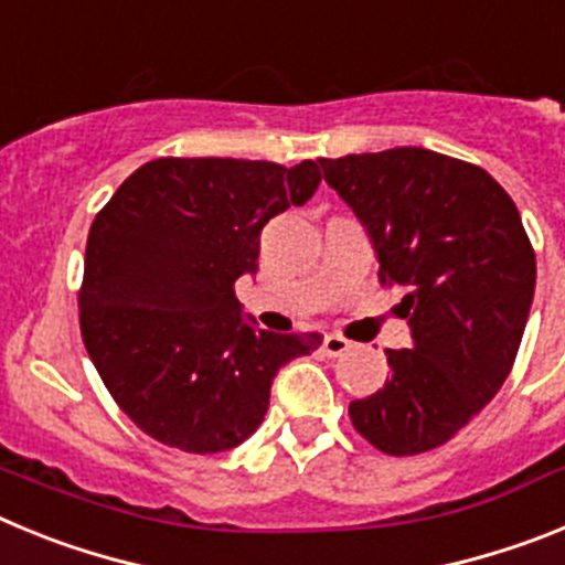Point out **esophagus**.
Wrapping results in <instances>:
<instances>
[{"mask_svg":"<svg viewBox=\"0 0 565 565\" xmlns=\"http://www.w3.org/2000/svg\"><path fill=\"white\" fill-rule=\"evenodd\" d=\"M322 351H326L328 356H342L344 351H351V342H348L342 333H328L326 342H322Z\"/></svg>","mask_w":565,"mask_h":565,"instance_id":"34e87169","label":"esophagus"}]
</instances>
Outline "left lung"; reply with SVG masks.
Instances as JSON below:
<instances>
[{"label": "left lung", "mask_w": 565, "mask_h": 565, "mask_svg": "<svg viewBox=\"0 0 565 565\" xmlns=\"http://www.w3.org/2000/svg\"><path fill=\"white\" fill-rule=\"evenodd\" d=\"M371 239L379 277L407 288L411 348L384 351L391 379L351 402V422L387 456L450 441L492 402L521 348L535 252L521 214L481 167L422 147L319 158Z\"/></svg>", "instance_id": "8db88e82"}]
</instances>
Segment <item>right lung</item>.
<instances>
[{
    "instance_id": "right-lung-1",
    "label": "right lung",
    "mask_w": 565,
    "mask_h": 565,
    "mask_svg": "<svg viewBox=\"0 0 565 565\" xmlns=\"http://www.w3.org/2000/svg\"><path fill=\"white\" fill-rule=\"evenodd\" d=\"M313 161L158 158L135 169L87 237L82 337L98 376L147 436L183 452L232 450L268 411L279 367L322 344L243 313L259 232L317 192Z\"/></svg>"
}]
</instances>
